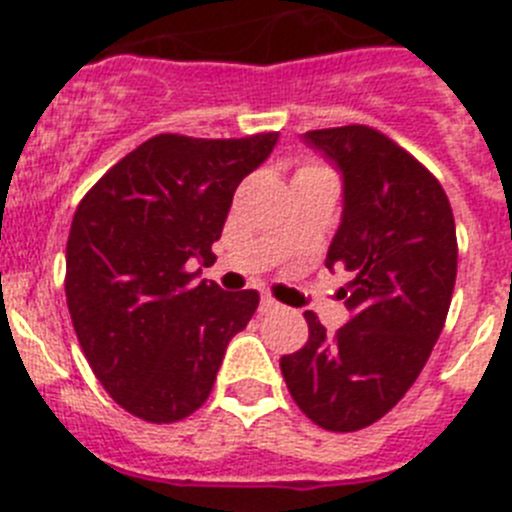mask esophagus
Returning <instances> with one entry per match:
<instances>
[{"label": "esophagus", "instance_id": "1", "mask_svg": "<svg viewBox=\"0 0 512 512\" xmlns=\"http://www.w3.org/2000/svg\"><path fill=\"white\" fill-rule=\"evenodd\" d=\"M274 310H279V302L269 295L261 297V312H274Z\"/></svg>", "mask_w": 512, "mask_h": 512}]
</instances>
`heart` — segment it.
<instances>
[{
  "label": "heart",
  "instance_id": "1",
  "mask_svg": "<svg viewBox=\"0 0 512 512\" xmlns=\"http://www.w3.org/2000/svg\"><path fill=\"white\" fill-rule=\"evenodd\" d=\"M302 171H318V169H315V166H307V169H302Z\"/></svg>",
  "mask_w": 512,
  "mask_h": 512
}]
</instances>
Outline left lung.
<instances>
[{
	"mask_svg": "<svg viewBox=\"0 0 512 512\" xmlns=\"http://www.w3.org/2000/svg\"><path fill=\"white\" fill-rule=\"evenodd\" d=\"M302 138L343 176L325 266L351 271L338 292L351 318L328 336L307 310L310 338L279 366L312 423L351 433L395 408L441 336L459 256L454 212L436 176L379 130L343 125Z\"/></svg>",
	"mask_w": 512,
	"mask_h": 512,
	"instance_id": "obj_1",
	"label": "left lung"
}]
</instances>
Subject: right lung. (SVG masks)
Instances as JSON below:
<instances>
[{"instance_id": "right-lung-1", "label": "right lung", "mask_w": 512, "mask_h": 512, "mask_svg": "<svg viewBox=\"0 0 512 512\" xmlns=\"http://www.w3.org/2000/svg\"><path fill=\"white\" fill-rule=\"evenodd\" d=\"M279 133H161L84 194L66 243V302L81 351L112 400L148 423H174L210 397L225 348L259 292L197 282L212 266L238 184Z\"/></svg>"}]
</instances>
